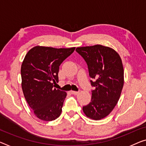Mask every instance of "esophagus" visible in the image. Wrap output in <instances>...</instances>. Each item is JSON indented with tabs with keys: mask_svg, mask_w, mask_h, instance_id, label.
Returning a JSON list of instances; mask_svg holds the SVG:
<instances>
[{
	"mask_svg": "<svg viewBox=\"0 0 146 146\" xmlns=\"http://www.w3.org/2000/svg\"><path fill=\"white\" fill-rule=\"evenodd\" d=\"M71 93L72 94V95H78V94L79 93V92H78V91H71Z\"/></svg>",
	"mask_w": 146,
	"mask_h": 146,
	"instance_id": "obj_1",
	"label": "esophagus"
}]
</instances>
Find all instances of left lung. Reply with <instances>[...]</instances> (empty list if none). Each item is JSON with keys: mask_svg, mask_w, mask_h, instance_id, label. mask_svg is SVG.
<instances>
[{"mask_svg": "<svg viewBox=\"0 0 146 146\" xmlns=\"http://www.w3.org/2000/svg\"><path fill=\"white\" fill-rule=\"evenodd\" d=\"M76 52L87 64L93 90L91 102L83 106L87 117L99 120L113 110L119 99L124 84V70L121 57L113 49L101 45L81 47Z\"/></svg>", "mask_w": 146, "mask_h": 146, "instance_id": "left-lung-1", "label": "left lung"}]
</instances>
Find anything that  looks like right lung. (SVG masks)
<instances>
[{
  "label": "right lung",
  "instance_id": "1",
  "mask_svg": "<svg viewBox=\"0 0 146 146\" xmlns=\"http://www.w3.org/2000/svg\"><path fill=\"white\" fill-rule=\"evenodd\" d=\"M76 48L36 46L25 57L21 68L22 89L29 106L40 119L51 121L59 117L66 96L53 88L59 82V66Z\"/></svg>",
  "mask_w": 146,
  "mask_h": 146
}]
</instances>
